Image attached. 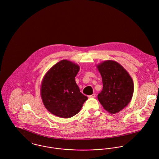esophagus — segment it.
I'll list each match as a JSON object with an SVG mask.
<instances>
[{"label":"esophagus","instance_id":"esophagus-1","mask_svg":"<svg viewBox=\"0 0 159 159\" xmlns=\"http://www.w3.org/2000/svg\"><path fill=\"white\" fill-rule=\"evenodd\" d=\"M89 97L90 98H93L95 97V94H92V95H91L89 96Z\"/></svg>","mask_w":159,"mask_h":159}]
</instances>
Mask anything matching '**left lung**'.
Listing matches in <instances>:
<instances>
[{
    "label": "left lung",
    "mask_w": 159,
    "mask_h": 159,
    "mask_svg": "<svg viewBox=\"0 0 159 159\" xmlns=\"http://www.w3.org/2000/svg\"><path fill=\"white\" fill-rule=\"evenodd\" d=\"M103 84L98 99L103 108L111 114L124 109L131 101L134 92L133 79L117 61L106 60L96 65Z\"/></svg>",
    "instance_id": "obj_1"
}]
</instances>
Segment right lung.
Returning <instances> with one entry per match:
<instances>
[{
	"mask_svg": "<svg viewBox=\"0 0 159 159\" xmlns=\"http://www.w3.org/2000/svg\"><path fill=\"white\" fill-rule=\"evenodd\" d=\"M79 70L77 64L63 60L45 74L41 82L40 95L45 108L52 114L64 119L72 117L87 100L75 80Z\"/></svg>",
	"mask_w": 159,
	"mask_h": 159,
	"instance_id": "obj_1",
	"label": "right lung"
}]
</instances>
